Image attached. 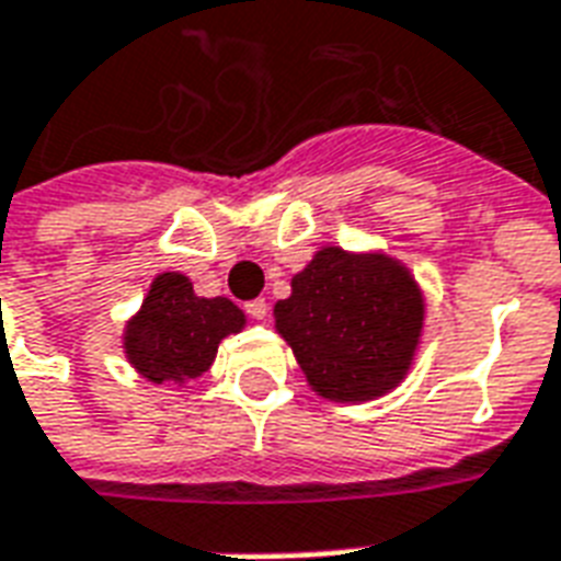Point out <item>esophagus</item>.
<instances>
[{
	"mask_svg": "<svg viewBox=\"0 0 561 561\" xmlns=\"http://www.w3.org/2000/svg\"><path fill=\"white\" fill-rule=\"evenodd\" d=\"M247 314L249 318H255V321H264L267 318V300H249L247 302Z\"/></svg>",
	"mask_w": 561,
	"mask_h": 561,
	"instance_id": "34e87169",
	"label": "esophagus"
}]
</instances>
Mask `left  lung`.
I'll list each match as a JSON object with an SVG mask.
<instances>
[{
    "instance_id": "obj_1",
    "label": "left lung",
    "mask_w": 561,
    "mask_h": 561,
    "mask_svg": "<svg viewBox=\"0 0 561 561\" xmlns=\"http://www.w3.org/2000/svg\"><path fill=\"white\" fill-rule=\"evenodd\" d=\"M276 330L302 375L330 401H368L410 371L425 300L404 264L323 247L276 302Z\"/></svg>"
}]
</instances>
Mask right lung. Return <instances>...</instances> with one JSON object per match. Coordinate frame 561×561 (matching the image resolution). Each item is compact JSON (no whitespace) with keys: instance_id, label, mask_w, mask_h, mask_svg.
<instances>
[{"instance_id":"add662e5","label":"right lung","mask_w":561,"mask_h":561,"mask_svg":"<svg viewBox=\"0 0 561 561\" xmlns=\"http://www.w3.org/2000/svg\"><path fill=\"white\" fill-rule=\"evenodd\" d=\"M247 314L226 297H196L184 273H160L142 309L124 330V354L151 383H186L202 377L219 342L240 333Z\"/></svg>"}]
</instances>
